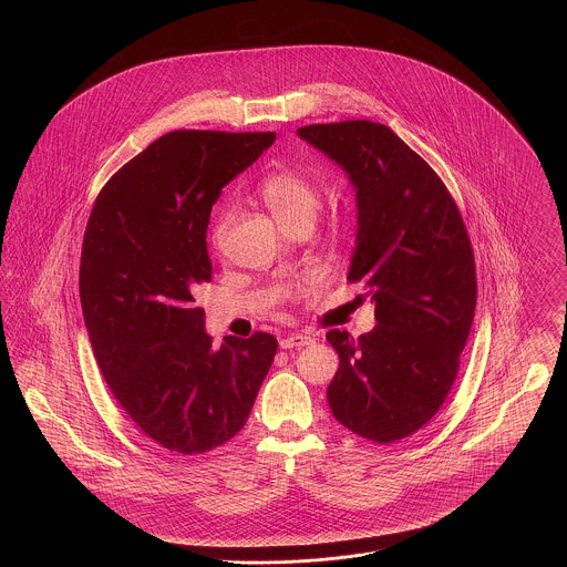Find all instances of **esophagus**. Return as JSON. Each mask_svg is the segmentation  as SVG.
<instances>
[{"instance_id":"34e87169","label":"esophagus","mask_w":567,"mask_h":567,"mask_svg":"<svg viewBox=\"0 0 567 567\" xmlns=\"http://www.w3.org/2000/svg\"><path fill=\"white\" fill-rule=\"evenodd\" d=\"M312 342L315 340L310 336H306V333H289L287 338L280 340V349H285V351H289V349H303V347H308Z\"/></svg>"}]
</instances>
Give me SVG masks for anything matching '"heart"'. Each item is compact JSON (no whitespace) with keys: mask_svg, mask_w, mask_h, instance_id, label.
I'll return each mask as SVG.
<instances>
[{"mask_svg":"<svg viewBox=\"0 0 567 567\" xmlns=\"http://www.w3.org/2000/svg\"><path fill=\"white\" fill-rule=\"evenodd\" d=\"M259 195H261L264 204L270 208L274 218L285 229H293L303 223L312 225L319 208H321L319 185L310 176H306L301 172H293V169L276 172L268 176L259 187ZM231 218H234L231 206H227L216 218L213 243L218 250L225 246Z\"/></svg>","mask_w":567,"mask_h":567,"instance_id":"heart-1","label":"heart"}]
</instances>
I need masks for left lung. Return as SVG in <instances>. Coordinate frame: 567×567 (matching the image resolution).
<instances>
[{"mask_svg": "<svg viewBox=\"0 0 567 567\" xmlns=\"http://www.w3.org/2000/svg\"><path fill=\"white\" fill-rule=\"evenodd\" d=\"M297 134L349 174L359 225L349 280L377 303L370 333L327 331L340 357L329 408L352 433L389 444L430 423L457 378L476 308L472 244L440 176L386 125Z\"/></svg>", "mask_w": 567, "mask_h": 567, "instance_id": "1", "label": "left lung"}]
</instances>
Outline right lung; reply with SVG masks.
I'll return each mask as SVG.
<instances>
[{
	"label": "right lung",
	"instance_id": "1",
	"mask_svg": "<svg viewBox=\"0 0 567 567\" xmlns=\"http://www.w3.org/2000/svg\"><path fill=\"white\" fill-rule=\"evenodd\" d=\"M274 132L181 130L155 140L100 190L81 255L82 317L112 395L163 449L202 455L246 425L276 338L204 331L195 289L213 278L210 210Z\"/></svg>",
	"mask_w": 567,
	"mask_h": 567
}]
</instances>
